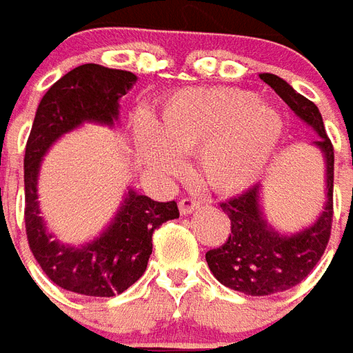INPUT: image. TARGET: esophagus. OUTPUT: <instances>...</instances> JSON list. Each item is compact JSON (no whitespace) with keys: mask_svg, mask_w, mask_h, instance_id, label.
I'll return each mask as SVG.
<instances>
[{"mask_svg":"<svg viewBox=\"0 0 353 353\" xmlns=\"http://www.w3.org/2000/svg\"><path fill=\"white\" fill-rule=\"evenodd\" d=\"M201 206H202V202L193 199V196H185V199L179 201V212H181L183 216H187V214H193V212L199 210Z\"/></svg>","mask_w":353,"mask_h":353,"instance_id":"34e87169","label":"esophagus"}]
</instances>
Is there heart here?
I'll return each mask as SVG.
<instances>
[{
    "instance_id": "1",
    "label": "heart",
    "mask_w": 353,
    "mask_h": 353,
    "mask_svg": "<svg viewBox=\"0 0 353 353\" xmlns=\"http://www.w3.org/2000/svg\"><path fill=\"white\" fill-rule=\"evenodd\" d=\"M285 132L279 108L235 88L187 90L172 95L139 139L145 162L179 174L181 157L196 154V177L221 194L235 193L262 174Z\"/></svg>"
}]
</instances>
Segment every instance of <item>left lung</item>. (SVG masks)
I'll list each match as a JSON object with an SVG mask.
<instances>
[{"label": "left lung", "instance_id": "obj_1", "mask_svg": "<svg viewBox=\"0 0 353 353\" xmlns=\"http://www.w3.org/2000/svg\"><path fill=\"white\" fill-rule=\"evenodd\" d=\"M260 78L319 135L314 145L321 149L327 164V202L314 225L294 235H281L265 221L260 206V183L239 196L219 202L231 219V233L219 248L206 252V262L221 285L248 296H270L302 283L321 260L332 225L334 149L325 132L321 112L279 76L265 72Z\"/></svg>", "mask_w": 353, "mask_h": 353}]
</instances>
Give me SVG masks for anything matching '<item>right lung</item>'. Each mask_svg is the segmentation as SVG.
I'll return each mask as SVG.
<instances>
[{"mask_svg":"<svg viewBox=\"0 0 353 353\" xmlns=\"http://www.w3.org/2000/svg\"><path fill=\"white\" fill-rule=\"evenodd\" d=\"M137 76L101 65H82L57 80L41 97L24 152V223L28 245L39 268L57 287L108 298L124 292L147 270L152 233L179 218L176 201L157 202L130 189L117 216L95 241L83 246L59 243L39 216L38 174L49 147L83 122L112 125L118 99L132 90Z\"/></svg>","mask_w":353,"mask_h":353,"instance_id":"obj_1","label":"right lung"}]
</instances>
